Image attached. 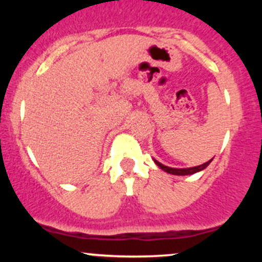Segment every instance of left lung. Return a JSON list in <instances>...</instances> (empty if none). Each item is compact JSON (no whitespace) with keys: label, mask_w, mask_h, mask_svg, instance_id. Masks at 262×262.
<instances>
[{"label":"left lung","mask_w":262,"mask_h":262,"mask_svg":"<svg viewBox=\"0 0 262 262\" xmlns=\"http://www.w3.org/2000/svg\"><path fill=\"white\" fill-rule=\"evenodd\" d=\"M212 160H213V159H210L209 161L204 162L203 165H200V166H194V167H188V169H173V167L165 166V165L160 164V162L156 161V160H154V161H155V164L158 165L159 167H160V169H162L164 171H166V172L171 173V175L183 176V175H192V173H196V172H198V171H202V170H204V169H206L207 166H208V165L210 164V162H212Z\"/></svg>","instance_id":"left-lung-1"}]
</instances>
